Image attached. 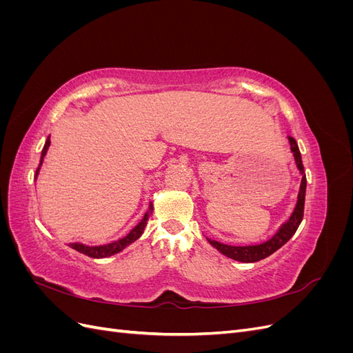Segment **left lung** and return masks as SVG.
<instances>
[{"label":"left lung","instance_id":"obj_1","mask_svg":"<svg viewBox=\"0 0 353 353\" xmlns=\"http://www.w3.org/2000/svg\"><path fill=\"white\" fill-rule=\"evenodd\" d=\"M288 143H290V150L294 156V162L299 169V172L302 174V183H301V190H299L297 194V203L296 208L292 213V216L288 218L287 222H284L280 227V230L275 232V236H272L270 240H266L261 244H253V245H230V244H223L216 240H210L208 241L215 248L218 252L222 254H225L227 258L244 262V263H252V262H258L265 258H268L270 254L279 250L280 248L293 237V234L296 230L301 225V222L303 219V208H305V193H306V175H305V169L302 163V156L301 152H299L297 143L293 137H288Z\"/></svg>","mask_w":353,"mask_h":353}]
</instances>
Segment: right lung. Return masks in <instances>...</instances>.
<instances>
[{
	"label": "right lung",
	"instance_id": "add662e5",
	"mask_svg": "<svg viewBox=\"0 0 353 353\" xmlns=\"http://www.w3.org/2000/svg\"><path fill=\"white\" fill-rule=\"evenodd\" d=\"M50 147V137L47 138L46 141V145L44 148H42V153H41V160H39V166L37 169V174H35V179L38 176V172L41 169V165H42V160H44V156L47 154V150ZM153 212V205L150 203V206H148V210L145 212V215L143 216V219L137 223V225L126 234V236L123 239H119L116 240L113 243H109V244H103V245H87V244H82V243H70L69 245L72 249H74L77 252L82 253V254H87L90 256V258H94V259H101V258H108V256H112V254H116L122 252L126 245H130L131 243H134L135 240H138L141 237V234L144 232V228L147 225V221H148V216H150V213Z\"/></svg>",
	"mask_w": 353,
	"mask_h": 353
}]
</instances>
